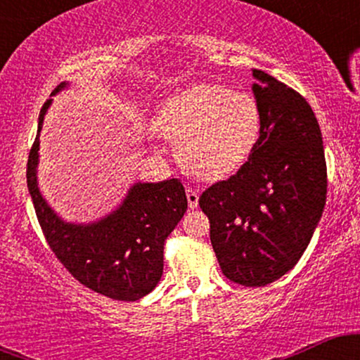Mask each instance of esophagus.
Wrapping results in <instances>:
<instances>
[{
	"label": "esophagus",
	"mask_w": 360,
	"mask_h": 360,
	"mask_svg": "<svg viewBox=\"0 0 360 360\" xmlns=\"http://www.w3.org/2000/svg\"><path fill=\"white\" fill-rule=\"evenodd\" d=\"M186 196H188L189 208L191 210L196 208L198 201H200V194H198V191H194V189H188V191H186Z\"/></svg>",
	"instance_id": "34e87169"
}]
</instances>
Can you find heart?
<instances>
[{
  "label": "heart",
  "instance_id": "heart-1",
  "mask_svg": "<svg viewBox=\"0 0 360 360\" xmlns=\"http://www.w3.org/2000/svg\"><path fill=\"white\" fill-rule=\"evenodd\" d=\"M154 123L176 143L181 164L205 181L240 171L262 134L255 98L220 84H196L167 98Z\"/></svg>",
  "mask_w": 360,
  "mask_h": 360
}]
</instances>
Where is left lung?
<instances>
[{
	"label": "left lung",
	"mask_w": 360,
	"mask_h": 360,
	"mask_svg": "<svg viewBox=\"0 0 360 360\" xmlns=\"http://www.w3.org/2000/svg\"><path fill=\"white\" fill-rule=\"evenodd\" d=\"M252 76L260 140L237 174L201 194L200 206L223 274L259 288L291 271L307 250L325 208L326 164L307 100L267 72Z\"/></svg>",
	"instance_id": "1"
}]
</instances>
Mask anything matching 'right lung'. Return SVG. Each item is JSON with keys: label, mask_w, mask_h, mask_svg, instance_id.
<instances>
[{"label": "right lung", "mask_w": 360, "mask_h": 360, "mask_svg": "<svg viewBox=\"0 0 360 360\" xmlns=\"http://www.w3.org/2000/svg\"><path fill=\"white\" fill-rule=\"evenodd\" d=\"M62 82L53 94L64 89ZM51 100L40 110L39 130L28 155L27 184L47 243L62 266L86 288L120 301L148 295L162 278L164 242L188 210L179 179L135 183L110 214L91 223L64 221L39 189L40 130Z\"/></svg>", "instance_id": "right-lung-1"}]
</instances>
